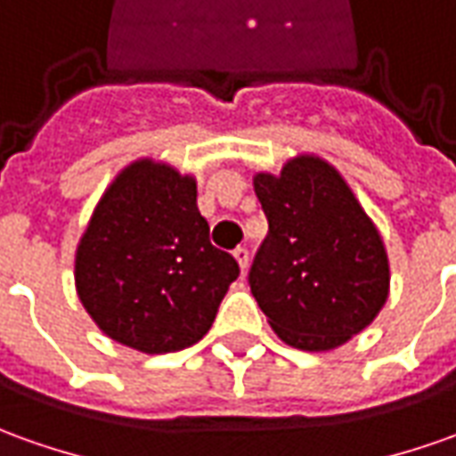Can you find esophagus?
Here are the masks:
<instances>
[{"label":"esophagus","mask_w":456,"mask_h":456,"mask_svg":"<svg viewBox=\"0 0 456 456\" xmlns=\"http://www.w3.org/2000/svg\"><path fill=\"white\" fill-rule=\"evenodd\" d=\"M234 259L240 262L241 272H247V267H249V249L247 247H237L234 249Z\"/></svg>","instance_id":"1"}]
</instances>
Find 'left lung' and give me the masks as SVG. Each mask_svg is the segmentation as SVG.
Returning <instances> with one entry per match:
<instances>
[{"instance_id": "1", "label": "left lung", "mask_w": 456, "mask_h": 456, "mask_svg": "<svg viewBox=\"0 0 456 456\" xmlns=\"http://www.w3.org/2000/svg\"><path fill=\"white\" fill-rule=\"evenodd\" d=\"M269 232L249 284L284 345L330 352L367 330L389 297L379 229L346 179L317 154H297L280 175H254Z\"/></svg>"}]
</instances>
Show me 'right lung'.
Listing matches in <instances>:
<instances>
[{
    "label": "right lung",
    "mask_w": 456,
    "mask_h": 456,
    "mask_svg": "<svg viewBox=\"0 0 456 456\" xmlns=\"http://www.w3.org/2000/svg\"><path fill=\"white\" fill-rule=\"evenodd\" d=\"M237 277V259L209 241L197 179L151 157L111 179L74 254L86 314L144 354L197 345Z\"/></svg>",
    "instance_id": "right-lung-1"
}]
</instances>
